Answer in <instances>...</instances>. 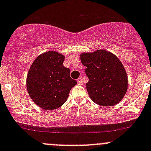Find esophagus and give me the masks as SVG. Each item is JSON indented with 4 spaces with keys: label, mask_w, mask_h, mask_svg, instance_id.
Segmentation results:
<instances>
[{
    "label": "esophagus",
    "mask_w": 151,
    "mask_h": 151,
    "mask_svg": "<svg viewBox=\"0 0 151 151\" xmlns=\"http://www.w3.org/2000/svg\"><path fill=\"white\" fill-rule=\"evenodd\" d=\"M77 83H78L79 85H83V80H82L81 78H79L78 80H77Z\"/></svg>",
    "instance_id": "34e87169"
}]
</instances>
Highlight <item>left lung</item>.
<instances>
[{
    "label": "left lung",
    "instance_id": "left-lung-1",
    "mask_svg": "<svg viewBox=\"0 0 151 151\" xmlns=\"http://www.w3.org/2000/svg\"><path fill=\"white\" fill-rule=\"evenodd\" d=\"M82 63L86 66V83L90 98L102 106H114L122 100L128 89V77L124 66L110 52L99 50L80 54Z\"/></svg>",
    "mask_w": 151,
    "mask_h": 151
}]
</instances>
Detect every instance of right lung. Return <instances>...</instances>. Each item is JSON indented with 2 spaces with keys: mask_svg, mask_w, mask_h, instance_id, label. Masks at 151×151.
Instances as JSON below:
<instances>
[{
  "mask_svg": "<svg viewBox=\"0 0 151 151\" xmlns=\"http://www.w3.org/2000/svg\"><path fill=\"white\" fill-rule=\"evenodd\" d=\"M65 57L55 51L38 56L27 76V91L30 99L42 109L52 110L66 102L77 81L70 77V70L63 66Z\"/></svg>",
  "mask_w": 151,
  "mask_h": 151,
  "instance_id": "1",
  "label": "right lung"
}]
</instances>
